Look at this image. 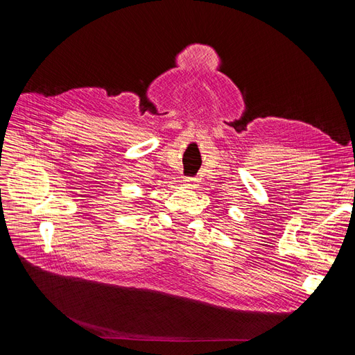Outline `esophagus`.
Instances as JSON below:
<instances>
[{"mask_svg":"<svg viewBox=\"0 0 355 355\" xmlns=\"http://www.w3.org/2000/svg\"><path fill=\"white\" fill-rule=\"evenodd\" d=\"M183 183H184V187L195 188L196 187V179L195 178H183Z\"/></svg>","mask_w":355,"mask_h":355,"instance_id":"obj_1","label":"esophagus"}]
</instances>
